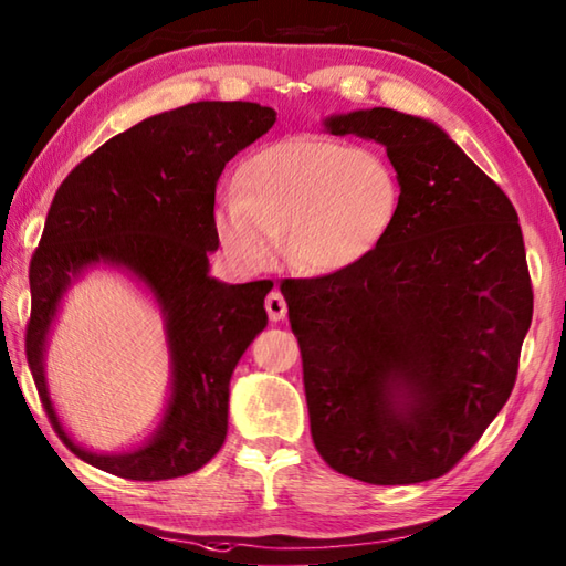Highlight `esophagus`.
Instances as JSON below:
<instances>
[{
  "label": "esophagus",
  "mask_w": 566,
  "mask_h": 566,
  "mask_svg": "<svg viewBox=\"0 0 566 566\" xmlns=\"http://www.w3.org/2000/svg\"><path fill=\"white\" fill-rule=\"evenodd\" d=\"M264 308H268V316L272 321H282L286 316V298L282 296V292L274 290L264 298Z\"/></svg>",
  "instance_id": "obj_1"
}]
</instances>
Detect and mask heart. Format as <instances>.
I'll list each match as a JSON object with an SVG mask.
<instances>
[{"mask_svg": "<svg viewBox=\"0 0 566 566\" xmlns=\"http://www.w3.org/2000/svg\"><path fill=\"white\" fill-rule=\"evenodd\" d=\"M213 228L238 270H272L282 255L304 274H338L375 252L399 219L401 177L377 148L304 134L240 163Z\"/></svg>", "mask_w": 566, "mask_h": 566, "instance_id": "obj_1", "label": "heart"}]
</instances>
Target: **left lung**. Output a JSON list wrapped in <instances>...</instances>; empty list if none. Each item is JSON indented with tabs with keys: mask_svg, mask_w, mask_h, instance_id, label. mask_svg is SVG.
<instances>
[{
	"mask_svg": "<svg viewBox=\"0 0 566 566\" xmlns=\"http://www.w3.org/2000/svg\"><path fill=\"white\" fill-rule=\"evenodd\" d=\"M323 126L381 143L403 197L357 268L282 282L311 436L345 476L428 482L472 450L513 391L533 321L518 213L428 118L375 106Z\"/></svg>",
	"mask_w": 566,
	"mask_h": 566,
	"instance_id": "obj_1",
	"label": "left lung"
}]
</instances>
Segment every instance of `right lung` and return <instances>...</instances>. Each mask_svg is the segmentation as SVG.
Listing matches in <instances>:
<instances>
[{"mask_svg":"<svg viewBox=\"0 0 566 566\" xmlns=\"http://www.w3.org/2000/svg\"><path fill=\"white\" fill-rule=\"evenodd\" d=\"M276 112L255 102H197L150 116L106 140L57 187L29 268L27 359L48 418L80 460L160 482L197 472L228 432V387L268 326L272 282L226 284L209 274L219 250L216 185L226 163L255 143ZM106 263L147 286L166 321L174 381L161 426L136 451L94 453L62 428L46 391L44 345L69 286Z\"/></svg>","mask_w":566,"mask_h":566,"instance_id":"right-lung-1","label":"right lung"}]
</instances>
